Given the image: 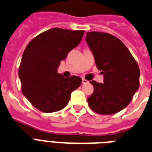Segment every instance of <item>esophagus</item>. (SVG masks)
Wrapping results in <instances>:
<instances>
[{
	"mask_svg": "<svg viewBox=\"0 0 152 152\" xmlns=\"http://www.w3.org/2000/svg\"><path fill=\"white\" fill-rule=\"evenodd\" d=\"M88 82H89V81H87V80H86L85 78H82V84H86Z\"/></svg>",
	"mask_w": 152,
	"mask_h": 152,
	"instance_id": "1",
	"label": "esophagus"
}]
</instances>
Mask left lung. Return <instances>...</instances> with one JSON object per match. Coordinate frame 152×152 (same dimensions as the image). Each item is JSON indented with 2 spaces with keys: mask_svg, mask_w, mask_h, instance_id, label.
I'll list each match as a JSON object with an SVG mask.
<instances>
[{
  "mask_svg": "<svg viewBox=\"0 0 152 152\" xmlns=\"http://www.w3.org/2000/svg\"><path fill=\"white\" fill-rule=\"evenodd\" d=\"M86 43L104 83L91 81L94 93L87 99L93 111L110 115L124 109L140 86V68L127 47L109 33L90 31Z\"/></svg>",
  "mask_w": 152,
  "mask_h": 152,
  "instance_id": "1",
  "label": "left lung"
}]
</instances>
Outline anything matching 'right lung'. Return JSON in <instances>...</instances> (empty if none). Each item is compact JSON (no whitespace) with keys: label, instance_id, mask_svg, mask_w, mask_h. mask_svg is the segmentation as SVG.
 I'll list each match as a JSON object with an SVG mask.
<instances>
[{"label":"right lung","instance_id":"right-lung-1","mask_svg":"<svg viewBox=\"0 0 152 152\" xmlns=\"http://www.w3.org/2000/svg\"><path fill=\"white\" fill-rule=\"evenodd\" d=\"M85 31L55 28L30 41L23 51L19 77L23 94L43 113L67 105L71 93L82 83L78 76L64 77L57 72L60 62L82 40Z\"/></svg>","mask_w":152,"mask_h":152}]
</instances>
